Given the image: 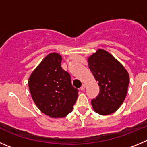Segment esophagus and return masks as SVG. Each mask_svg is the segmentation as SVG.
Instances as JSON below:
<instances>
[{
	"label": "esophagus",
	"mask_w": 147,
	"mask_h": 147,
	"mask_svg": "<svg viewBox=\"0 0 147 147\" xmlns=\"http://www.w3.org/2000/svg\"><path fill=\"white\" fill-rule=\"evenodd\" d=\"M85 88H86V86H85L84 84H83V85H82L81 87H80V90H84Z\"/></svg>",
	"instance_id": "esophagus-1"
}]
</instances>
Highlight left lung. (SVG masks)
I'll return each instance as SVG.
<instances>
[{
  "mask_svg": "<svg viewBox=\"0 0 147 147\" xmlns=\"http://www.w3.org/2000/svg\"><path fill=\"white\" fill-rule=\"evenodd\" d=\"M88 67L99 86V94L91 100L96 112L101 115L117 110L125 98L129 75L109 53L98 49L88 59Z\"/></svg>",
  "mask_w": 147,
  "mask_h": 147,
  "instance_id": "obj_1",
  "label": "left lung"
}]
</instances>
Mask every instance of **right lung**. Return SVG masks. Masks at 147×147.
<instances>
[{"label":"right lung","instance_id":"right-lung-1","mask_svg":"<svg viewBox=\"0 0 147 147\" xmlns=\"http://www.w3.org/2000/svg\"><path fill=\"white\" fill-rule=\"evenodd\" d=\"M62 58L51 53L41 61L29 78V88L34 102L45 115L64 117L72 112L78 90L71 76L61 66Z\"/></svg>","mask_w":147,"mask_h":147}]
</instances>
